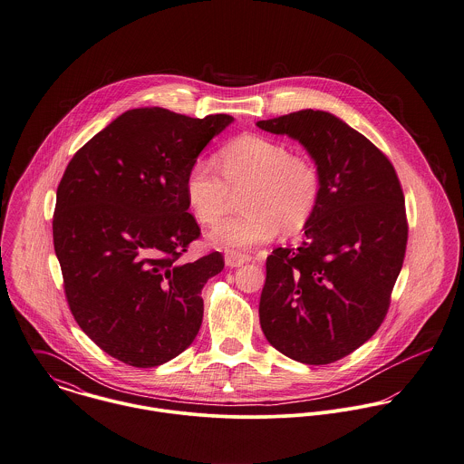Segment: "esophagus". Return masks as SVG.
I'll return each instance as SVG.
<instances>
[{
  "label": "esophagus",
  "mask_w": 464,
  "mask_h": 464,
  "mask_svg": "<svg viewBox=\"0 0 464 464\" xmlns=\"http://www.w3.org/2000/svg\"><path fill=\"white\" fill-rule=\"evenodd\" d=\"M224 262H226L227 267H240V266L251 262V256L249 255H242L238 251H227L224 255Z\"/></svg>",
  "instance_id": "34e87169"
}]
</instances>
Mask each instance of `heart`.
<instances>
[{
    "instance_id": "b5f03b06",
    "label": "heart",
    "mask_w": 464,
    "mask_h": 464,
    "mask_svg": "<svg viewBox=\"0 0 464 464\" xmlns=\"http://www.w3.org/2000/svg\"><path fill=\"white\" fill-rule=\"evenodd\" d=\"M215 161L197 160L186 176V197L200 224L218 222L242 195L244 213L217 224L211 244L247 249L271 240L279 229L299 231L321 197L317 165L276 140L246 134L229 141Z\"/></svg>"
}]
</instances>
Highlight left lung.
Returning a JSON list of instances; mask_svg holds the SVG:
<instances>
[{
    "instance_id": "left-lung-1",
    "label": "left lung",
    "mask_w": 464,
    "mask_h": 464,
    "mask_svg": "<svg viewBox=\"0 0 464 464\" xmlns=\"http://www.w3.org/2000/svg\"><path fill=\"white\" fill-rule=\"evenodd\" d=\"M256 125L297 140L321 174L301 242L267 256L260 324L292 361L332 364L371 339L387 314L407 247L403 191L385 154L326 111Z\"/></svg>"
}]
</instances>
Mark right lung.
Here are the masks:
<instances>
[{
  "label": "right lung",
  "instance_id": "right-lung-1",
  "mask_svg": "<svg viewBox=\"0 0 464 464\" xmlns=\"http://www.w3.org/2000/svg\"><path fill=\"white\" fill-rule=\"evenodd\" d=\"M231 121L229 114L130 109L72 158L59 183L53 247L70 310L123 364L161 366L198 334L200 290L224 258L213 251L183 260L200 235L188 213L186 176Z\"/></svg>",
  "mask_w": 464,
  "mask_h": 464
}]
</instances>
